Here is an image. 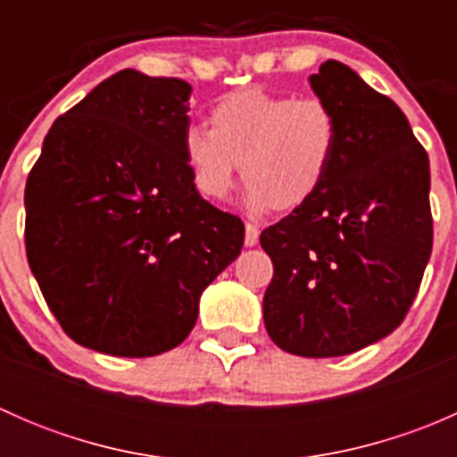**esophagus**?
I'll return each instance as SVG.
<instances>
[{"label": "esophagus", "mask_w": 457, "mask_h": 457, "mask_svg": "<svg viewBox=\"0 0 457 457\" xmlns=\"http://www.w3.org/2000/svg\"><path fill=\"white\" fill-rule=\"evenodd\" d=\"M258 234H261V232H258L256 225H252V223L245 225V245L247 247H254L256 245V243H258Z\"/></svg>", "instance_id": "34e87169"}]
</instances>
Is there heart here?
<instances>
[{
  "label": "heart",
  "instance_id": "obj_1",
  "mask_svg": "<svg viewBox=\"0 0 457 457\" xmlns=\"http://www.w3.org/2000/svg\"><path fill=\"white\" fill-rule=\"evenodd\" d=\"M210 128L183 135V156L205 199L223 201L247 183L245 203L254 214L270 207L296 210L325 183L340 141L334 108L318 96L274 95L261 87L229 92L210 112Z\"/></svg>",
  "mask_w": 457,
  "mask_h": 457
}]
</instances>
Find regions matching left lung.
I'll list each match as a JSON object with an SVG mask.
<instances>
[{
  "mask_svg": "<svg viewBox=\"0 0 457 457\" xmlns=\"http://www.w3.org/2000/svg\"><path fill=\"white\" fill-rule=\"evenodd\" d=\"M340 141L320 190L270 225L262 320L283 352L347 356L403 322L431 256L428 156L403 110L345 63L310 77Z\"/></svg>",
  "mask_w": 457,
  "mask_h": 457,
  "instance_id": "8db88e82",
  "label": "left lung"
}]
</instances>
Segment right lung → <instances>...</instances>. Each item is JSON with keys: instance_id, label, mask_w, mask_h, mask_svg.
Returning a JSON list of instances; mask_svg holds the SVG:
<instances>
[{"instance_id": "right-lung-1", "label": "right lung", "mask_w": 457, "mask_h": 457, "mask_svg": "<svg viewBox=\"0 0 457 457\" xmlns=\"http://www.w3.org/2000/svg\"><path fill=\"white\" fill-rule=\"evenodd\" d=\"M192 86L121 71L53 123L26 181V256L77 345L174 349L245 225L201 199L183 156Z\"/></svg>"}]
</instances>
